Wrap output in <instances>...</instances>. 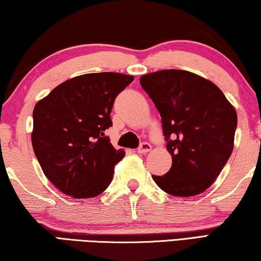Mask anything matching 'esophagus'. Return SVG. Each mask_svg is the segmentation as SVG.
<instances>
[{"label":"esophagus","mask_w":261,"mask_h":261,"mask_svg":"<svg viewBox=\"0 0 261 261\" xmlns=\"http://www.w3.org/2000/svg\"><path fill=\"white\" fill-rule=\"evenodd\" d=\"M150 149H152V146H150L148 142H142L141 145L139 146L138 152L141 153V154H145V153H148Z\"/></svg>","instance_id":"34e87169"}]
</instances>
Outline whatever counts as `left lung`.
<instances>
[{
    "mask_svg": "<svg viewBox=\"0 0 261 261\" xmlns=\"http://www.w3.org/2000/svg\"><path fill=\"white\" fill-rule=\"evenodd\" d=\"M160 113L172 167L156 185L174 196L202 193L220 174L233 150L238 118L224 93L191 71L166 69L140 77Z\"/></svg>",
    "mask_w": 261,
    "mask_h": 261,
    "instance_id": "8db88e82",
    "label": "left lung"
}]
</instances>
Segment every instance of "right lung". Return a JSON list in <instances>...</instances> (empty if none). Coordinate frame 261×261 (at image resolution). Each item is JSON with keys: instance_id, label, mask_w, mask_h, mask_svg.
Wrapping results in <instances>:
<instances>
[{"instance_id": "1", "label": "right lung", "mask_w": 261, "mask_h": 261, "mask_svg": "<svg viewBox=\"0 0 261 261\" xmlns=\"http://www.w3.org/2000/svg\"><path fill=\"white\" fill-rule=\"evenodd\" d=\"M134 76L85 74L65 81L33 112L34 153L49 181L67 195L94 198L109 186L114 166L124 156L105 135L113 126L116 96Z\"/></svg>"}]
</instances>
